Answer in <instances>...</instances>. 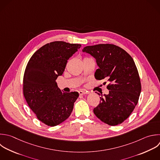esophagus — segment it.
<instances>
[{
    "label": "esophagus",
    "instance_id": "esophagus-1",
    "mask_svg": "<svg viewBox=\"0 0 160 160\" xmlns=\"http://www.w3.org/2000/svg\"><path fill=\"white\" fill-rule=\"evenodd\" d=\"M78 92H79V94L80 95H83V94H87V92L84 91H78Z\"/></svg>",
    "mask_w": 160,
    "mask_h": 160
}]
</instances>
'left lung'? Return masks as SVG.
Returning a JSON list of instances; mask_svg holds the SVG:
<instances>
[{
	"mask_svg": "<svg viewBox=\"0 0 160 160\" xmlns=\"http://www.w3.org/2000/svg\"><path fill=\"white\" fill-rule=\"evenodd\" d=\"M82 52L96 59L98 69L95 78L109 82V94H101L99 104L93 109L94 114L110 126L122 123L134 110L141 90L132 58L122 48L109 44L86 46Z\"/></svg>",
	"mask_w": 160,
	"mask_h": 160,
	"instance_id": "obj_1",
	"label": "left lung"
}]
</instances>
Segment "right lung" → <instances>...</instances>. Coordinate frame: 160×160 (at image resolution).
Listing matches in <instances>:
<instances>
[{
  "instance_id": "1",
  "label": "right lung",
  "mask_w": 160,
  "mask_h": 160,
  "mask_svg": "<svg viewBox=\"0 0 160 160\" xmlns=\"http://www.w3.org/2000/svg\"><path fill=\"white\" fill-rule=\"evenodd\" d=\"M80 47L64 41L52 42L39 49L28 63L24 96L38 119L48 126H57L68 119L79 97L78 92L61 91L56 79L62 75L68 60Z\"/></svg>"
}]
</instances>
